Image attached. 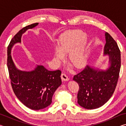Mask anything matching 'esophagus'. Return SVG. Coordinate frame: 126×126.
Here are the masks:
<instances>
[{"label":"esophagus","mask_w":126,"mask_h":126,"mask_svg":"<svg viewBox=\"0 0 126 126\" xmlns=\"http://www.w3.org/2000/svg\"><path fill=\"white\" fill-rule=\"evenodd\" d=\"M61 78L63 80H64V81H68V80H69V78L68 77V76L66 75L65 73H62Z\"/></svg>","instance_id":"obj_1"}]
</instances>
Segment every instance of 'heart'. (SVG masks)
<instances>
[{"mask_svg":"<svg viewBox=\"0 0 126 126\" xmlns=\"http://www.w3.org/2000/svg\"><path fill=\"white\" fill-rule=\"evenodd\" d=\"M86 38L84 33L78 30L66 32L59 40V46L54 47L55 60L59 62L69 53L68 60L76 68L83 67L86 63L87 52L84 41Z\"/></svg>","mask_w":126,"mask_h":126,"instance_id":"b5f03b06","label":"heart"}]
</instances>
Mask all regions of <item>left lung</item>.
<instances>
[{
    "label": "left lung",
    "mask_w": 126,
    "mask_h": 126,
    "mask_svg": "<svg viewBox=\"0 0 126 126\" xmlns=\"http://www.w3.org/2000/svg\"><path fill=\"white\" fill-rule=\"evenodd\" d=\"M105 37L104 55L109 56V68L103 71L87 65L73 79L79 86L78 103L86 109H96L104 105L113 94L118 80L120 50L109 33H106Z\"/></svg>",
    "instance_id": "left-lung-1"
}]
</instances>
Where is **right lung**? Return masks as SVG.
Here are the masks:
<instances>
[{
    "label": "right lung",
    "instance_id": "right-lung-1",
    "mask_svg": "<svg viewBox=\"0 0 126 126\" xmlns=\"http://www.w3.org/2000/svg\"><path fill=\"white\" fill-rule=\"evenodd\" d=\"M38 23L23 28L12 38L8 47L7 67L14 93L20 101L33 110L45 108L52 103L55 91L62 84L61 71H50L43 65H37L33 71H22L17 69L13 61L11 50L15 44L21 43L22 34Z\"/></svg>",
    "mask_w": 126,
    "mask_h": 126
}]
</instances>
